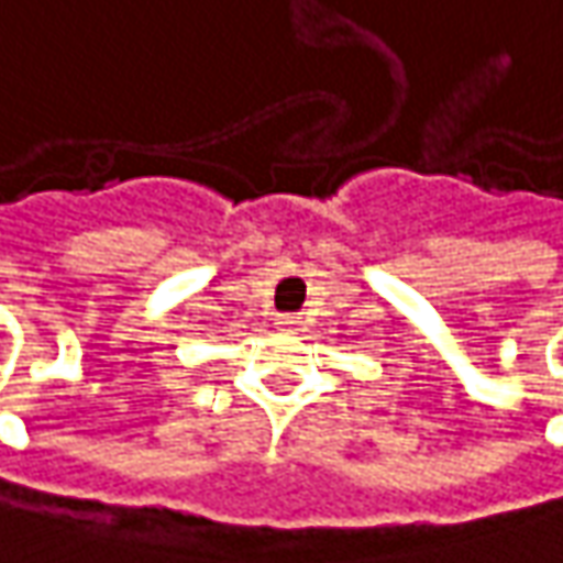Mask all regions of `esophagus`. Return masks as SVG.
Masks as SVG:
<instances>
[{"mask_svg": "<svg viewBox=\"0 0 563 563\" xmlns=\"http://www.w3.org/2000/svg\"><path fill=\"white\" fill-rule=\"evenodd\" d=\"M277 324H280V328H292V324H296V318H292V314H280V318H277Z\"/></svg>", "mask_w": 563, "mask_h": 563, "instance_id": "1", "label": "esophagus"}]
</instances>
